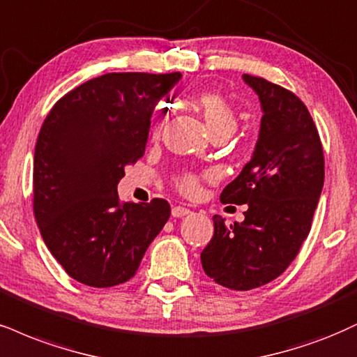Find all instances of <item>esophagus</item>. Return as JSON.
Returning <instances> with one entry per match:
<instances>
[{"mask_svg": "<svg viewBox=\"0 0 357 357\" xmlns=\"http://www.w3.org/2000/svg\"><path fill=\"white\" fill-rule=\"evenodd\" d=\"M191 211L188 208H184V206H174L173 209H171V214H173L174 218H183L186 216V214H190Z\"/></svg>", "mask_w": 357, "mask_h": 357, "instance_id": "obj_1", "label": "esophagus"}]
</instances>
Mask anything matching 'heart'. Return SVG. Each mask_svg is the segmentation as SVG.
I'll list each match as a JSON object with an SVG mask.
<instances>
[{
  "mask_svg": "<svg viewBox=\"0 0 357 357\" xmlns=\"http://www.w3.org/2000/svg\"><path fill=\"white\" fill-rule=\"evenodd\" d=\"M196 105L199 106L201 113H203L211 132H233L236 130V126H238V114H236L233 106L229 105V101L225 100L221 94L201 93L199 96H197ZM162 124H165V114L160 113L153 123V136L160 135L162 130ZM201 179H203L201 174L192 173V171H181V173L174 176V186L178 188L183 195L195 196L201 190Z\"/></svg>",
  "mask_w": 357,
  "mask_h": 357,
  "instance_id": "heart-1",
  "label": "heart"
}]
</instances>
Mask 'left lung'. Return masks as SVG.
<instances>
[{
	"label": "left lung",
	"mask_w": 357,
	"mask_h": 357,
	"mask_svg": "<svg viewBox=\"0 0 357 357\" xmlns=\"http://www.w3.org/2000/svg\"><path fill=\"white\" fill-rule=\"evenodd\" d=\"M243 78L263 108L259 139L220 199L248 209L241 225L213 216L214 234L201 252L204 273L233 291L264 286L286 271L311 231L324 184L323 144L306 105L261 76Z\"/></svg>",
	"instance_id": "obj_1"
}]
</instances>
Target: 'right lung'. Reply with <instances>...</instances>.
Instances as JSON below:
<instances>
[{"label":"right lung","mask_w":357,"mask_h":357,"mask_svg":"<svg viewBox=\"0 0 357 357\" xmlns=\"http://www.w3.org/2000/svg\"><path fill=\"white\" fill-rule=\"evenodd\" d=\"M181 73H108L71 89L46 116L33 162V211L64 271L93 287L135 276L169 220V203L119 201L124 166L144 154L156 102Z\"/></svg>","instance_id":"1"}]
</instances>
